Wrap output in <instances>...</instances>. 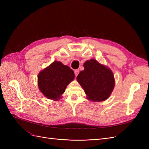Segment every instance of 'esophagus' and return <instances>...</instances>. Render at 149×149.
Returning a JSON list of instances; mask_svg holds the SVG:
<instances>
[{
	"label": "esophagus",
	"instance_id": "obj_1",
	"mask_svg": "<svg viewBox=\"0 0 149 149\" xmlns=\"http://www.w3.org/2000/svg\"><path fill=\"white\" fill-rule=\"evenodd\" d=\"M79 70H76L75 71H74V74H75V76H78V74H79Z\"/></svg>",
	"mask_w": 149,
	"mask_h": 149
}]
</instances>
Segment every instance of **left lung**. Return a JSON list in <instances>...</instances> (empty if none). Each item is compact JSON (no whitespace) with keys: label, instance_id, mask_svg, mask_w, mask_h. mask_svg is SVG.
<instances>
[{"label":"left lung","instance_id":"left-lung-1","mask_svg":"<svg viewBox=\"0 0 149 149\" xmlns=\"http://www.w3.org/2000/svg\"><path fill=\"white\" fill-rule=\"evenodd\" d=\"M84 69L77 76L89 100L103 101L110 96L115 86L113 73L107 66L91 59L86 61Z\"/></svg>","mask_w":149,"mask_h":149}]
</instances>
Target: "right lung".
Masks as SVG:
<instances>
[{
  "mask_svg": "<svg viewBox=\"0 0 149 149\" xmlns=\"http://www.w3.org/2000/svg\"><path fill=\"white\" fill-rule=\"evenodd\" d=\"M74 71L60 61H55L40 72L38 86L40 91L49 100L57 101L65 91L67 85L73 80Z\"/></svg>",
  "mask_w": 149,
  "mask_h": 149,
  "instance_id": "1",
  "label": "right lung"
}]
</instances>
